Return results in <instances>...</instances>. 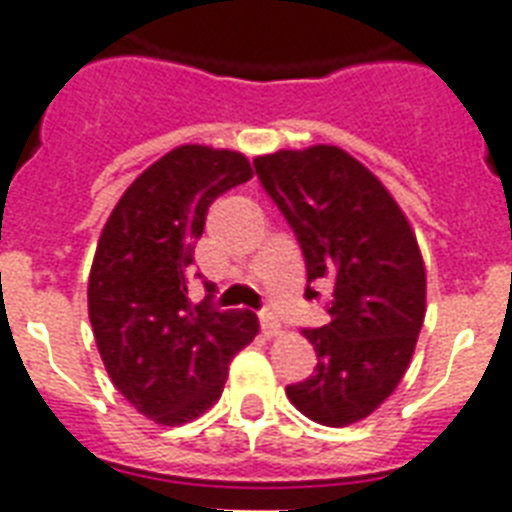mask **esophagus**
I'll list each match as a JSON object with an SVG mask.
<instances>
[{"mask_svg":"<svg viewBox=\"0 0 512 512\" xmlns=\"http://www.w3.org/2000/svg\"><path fill=\"white\" fill-rule=\"evenodd\" d=\"M260 327H263V332L268 337H279L281 335V321L276 319V313H273L271 308H265V311L260 313Z\"/></svg>","mask_w":512,"mask_h":512,"instance_id":"esophagus-1","label":"esophagus"}]
</instances>
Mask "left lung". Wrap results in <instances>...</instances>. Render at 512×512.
Listing matches in <instances>:
<instances>
[{"label": "left lung", "mask_w": 512, "mask_h": 512, "mask_svg": "<svg viewBox=\"0 0 512 512\" xmlns=\"http://www.w3.org/2000/svg\"><path fill=\"white\" fill-rule=\"evenodd\" d=\"M255 170L297 233L308 284L332 289V321L305 332L316 372L289 385V401L329 428L366 420L409 369L425 321L417 236L380 177L342 148H281Z\"/></svg>", "instance_id": "left-lung-1"}]
</instances>
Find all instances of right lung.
I'll return each instance as SVG.
<instances>
[{
	"label": "right lung",
	"instance_id": "add662e5",
	"mask_svg": "<svg viewBox=\"0 0 512 512\" xmlns=\"http://www.w3.org/2000/svg\"><path fill=\"white\" fill-rule=\"evenodd\" d=\"M252 175L239 151L177 146L132 180L100 233L87 284L92 335L116 390L159 425L207 412L260 329L255 313L188 303L209 204Z\"/></svg>",
	"mask_w": 512,
	"mask_h": 512
}]
</instances>
